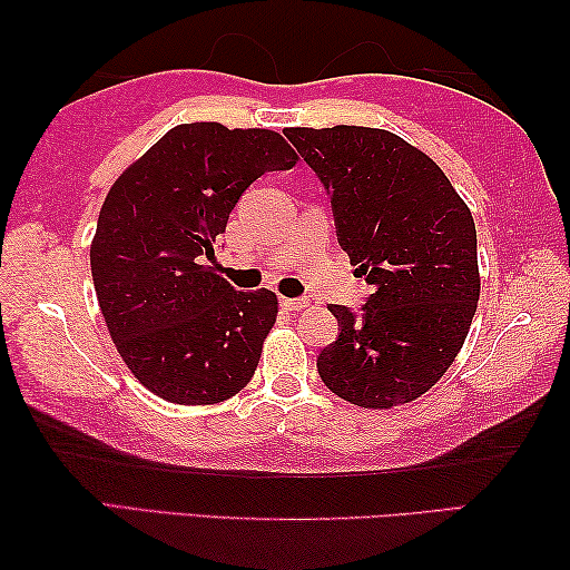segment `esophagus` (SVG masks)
Here are the masks:
<instances>
[{"mask_svg":"<svg viewBox=\"0 0 570 570\" xmlns=\"http://www.w3.org/2000/svg\"><path fill=\"white\" fill-rule=\"evenodd\" d=\"M279 305H283L285 311H303V307H307V301L305 297H283Z\"/></svg>","mask_w":570,"mask_h":570,"instance_id":"esophagus-1","label":"esophagus"}]
</instances>
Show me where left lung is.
Segmentation results:
<instances>
[{
    "mask_svg": "<svg viewBox=\"0 0 570 570\" xmlns=\"http://www.w3.org/2000/svg\"><path fill=\"white\" fill-rule=\"evenodd\" d=\"M331 194L341 247L373 295L353 315L331 305L341 335L318 373L363 409L416 401L460 353L480 301L478 232L468 204L424 151L384 128H287Z\"/></svg>",
    "mask_w": 570,
    "mask_h": 570,
    "instance_id": "8db88e82",
    "label": "left lung"
}]
</instances>
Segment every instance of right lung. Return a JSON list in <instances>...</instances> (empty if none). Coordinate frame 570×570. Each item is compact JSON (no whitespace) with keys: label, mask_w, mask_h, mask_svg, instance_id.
<instances>
[{"label":"right lung","mask_w":570,"mask_h":570,"mask_svg":"<svg viewBox=\"0 0 570 570\" xmlns=\"http://www.w3.org/2000/svg\"><path fill=\"white\" fill-rule=\"evenodd\" d=\"M295 164L275 130L181 124L110 186L90 245L92 283L120 358L156 396L219 404L255 376L277 295L239 293L202 263L242 191Z\"/></svg>","instance_id":"1"}]
</instances>
